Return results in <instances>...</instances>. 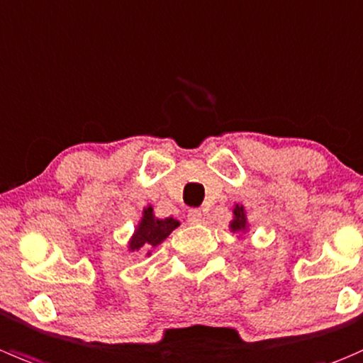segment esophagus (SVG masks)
I'll use <instances>...</instances> for the list:
<instances>
[{
	"mask_svg": "<svg viewBox=\"0 0 363 363\" xmlns=\"http://www.w3.org/2000/svg\"><path fill=\"white\" fill-rule=\"evenodd\" d=\"M188 220L191 221V223H200V221H202V211H200V209H189Z\"/></svg>",
	"mask_w": 363,
	"mask_h": 363,
	"instance_id": "1",
	"label": "esophagus"
}]
</instances>
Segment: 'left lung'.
Masks as SVG:
<instances>
[{
    "label": "left lung",
    "mask_w": 363,
    "mask_h": 363,
    "mask_svg": "<svg viewBox=\"0 0 363 363\" xmlns=\"http://www.w3.org/2000/svg\"><path fill=\"white\" fill-rule=\"evenodd\" d=\"M232 214H234V220H232L230 225H228L230 232H234V234H239V235L245 234V232L248 230V220H246L245 207L235 203L234 209H232Z\"/></svg>",
    "instance_id": "left-lung-1"
}]
</instances>
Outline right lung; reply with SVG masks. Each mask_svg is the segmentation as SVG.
Masks as SVG:
<instances>
[{"label": "right lung", "instance_id": "obj_1", "mask_svg": "<svg viewBox=\"0 0 363 363\" xmlns=\"http://www.w3.org/2000/svg\"><path fill=\"white\" fill-rule=\"evenodd\" d=\"M181 223L175 218H156L152 206L143 207L142 220L138 221L135 234L129 239L128 250L129 252H147V250L156 248ZM147 255H150V252H147Z\"/></svg>", "mask_w": 363, "mask_h": 363}]
</instances>
